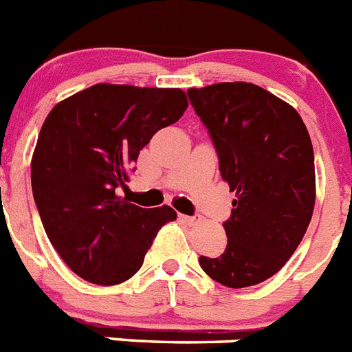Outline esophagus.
Returning <instances> with one entry per match:
<instances>
[{"instance_id":"1","label":"esophagus","mask_w":352,"mask_h":352,"mask_svg":"<svg viewBox=\"0 0 352 352\" xmlns=\"http://www.w3.org/2000/svg\"><path fill=\"white\" fill-rule=\"evenodd\" d=\"M179 219H182L183 222H187L188 226H196L197 222L201 221L199 217H190V215H179Z\"/></svg>"}]
</instances>
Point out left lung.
<instances>
[{
    "mask_svg": "<svg viewBox=\"0 0 352 352\" xmlns=\"http://www.w3.org/2000/svg\"><path fill=\"white\" fill-rule=\"evenodd\" d=\"M208 128L222 179L235 192L224 222L226 251L201 256L206 274L230 288L274 276L301 244L315 206L314 146L292 104L254 83L188 89Z\"/></svg>",
    "mask_w": 352,
    "mask_h": 352,
    "instance_id": "obj_1",
    "label": "left lung"
}]
</instances>
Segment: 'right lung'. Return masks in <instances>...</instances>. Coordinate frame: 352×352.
Listing matches in <instances>:
<instances>
[{"label": "right lung", "instance_id": "add662e5", "mask_svg": "<svg viewBox=\"0 0 352 352\" xmlns=\"http://www.w3.org/2000/svg\"><path fill=\"white\" fill-rule=\"evenodd\" d=\"M182 89L98 83L47 113L32 156V190L46 235L89 283H122L142 267L170 206L140 208L119 196L139 153L187 110Z\"/></svg>", "mask_w": 352, "mask_h": 352}]
</instances>
